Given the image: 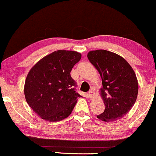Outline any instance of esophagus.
<instances>
[{"label": "esophagus", "mask_w": 156, "mask_h": 156, "mask_svg": "<svg viewBox=\"0 0 156 156\" xmlns=\"http://www.w3.org/2000/svg\"><path fill=\"white\" fill-rule=\"evenodd\" d=\"M87 97L89 98V99H92L93 97H94V91L92 90L89 91L88 93H87Z\"/></svg>", "instance_id": "1"}]
</instances>
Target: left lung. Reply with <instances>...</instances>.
Returning <instances> with one entry per match:
<instances>
[{
  "mask_svg": "<svg viewBox=\"0 0 156 156\" xmlns=\"http://www.w3.org/2000/svg\"><path fill=\"white\" fill-rule=\"evenodd\" d=\"M87 57L99 72L103 85L100 95L105 109L97 118L103 121L121 119L137 99L138 84L135 72L124 58L108 50L90 51Z\"/></svg>",
  "mask_w": 156,
  "mask_h": 156,
  "instance_id": "left-lung-1",
  "label": "left lung"
}]
</instances>
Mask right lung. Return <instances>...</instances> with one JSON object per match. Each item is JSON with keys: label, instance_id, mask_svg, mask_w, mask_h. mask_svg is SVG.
<instances>
[{"label": "right lung", "instance_id": "right-lung-1", "mask_svg": "<svg viewBox=\"0 0 156 156\" xmlns=\"http://www.w3.org/2000/svg\"><path fill=\"white\" fill-rule=\"evenodd\" d=\"M81 53L57 50L31 68L24 86L27 103L44 120L55 122L71 114L80 95L70 72L81 59Z\"/></svg>", "mask_w": 156, "mask_h": 156}]
</instances>
